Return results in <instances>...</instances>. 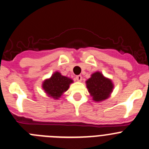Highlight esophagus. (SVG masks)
Here are the masks:
<instances>
[{
	"instance_id": "esophagus-1",
	"label": "esophagus",
	"mask_w": 149,
	"mask_h": 149,
	"mask_svg": "<svg viewBox=\"0 0 149 149\" xmlns=\"http://www.w3.org/2000/svg\"><path fill=\"white\" fill-rule=\"evenodd\" d=\"M75 79H76V80H77V81L81 82V80H82V76H81V75H77V76H76Z\"/></svg>"
}]
</instances>
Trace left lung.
<instances>
[{"label":"left lung","mask_w":149,"mask_h":149,"mask_svg":"<svg viewBox=\"0 0 149 149\" xmlns=\"http://www.w3.org/2000/svg\"><path fill=\"white\" fill-rule=\"evenodd\" d=\"M86 87L92 100L100 102L107 100L114 88V84L108 77L100 72H96L86 82Z\"/></svg>","instance_id":"left-lung-1"}]
</instances>
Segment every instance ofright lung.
I'll return each mask as SVG.
<instances>
[{
	"mask_svg": "<svg viewBox=\"0 0 149 149\" xmlns=\"http://www.w3.org/2000/svg\"><path fill=\"white\" fill-rule=\"evenodd\" d=\"M72 83V79L62 75L59 72H55L49 78L44 80L42 87L48 97L58 100Z\"/></svg>",
	"mask_w": 149,
	"mask_h": 149,
	"instance_id": "add662e5",
	"label": "right lung"
}]
</instances>
